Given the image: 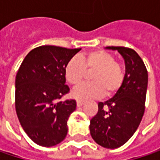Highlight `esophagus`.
Wrapping results in <instances>:
<instances>
[{
  "mask_svg": "<svg viewBox=\"0 0 160 160\" xmlns=\"http://www.w3.org/2000/svg\"><path fill=\"white\" fill-rule=\"evenodd\" d=\"M83 103H84L83 100H81V99H77V106H78V107H81V106L83 105Z\"/></svg>",
  "mask_w": 160,
  "mask_h": 160,
  "instance_id": "obj_1",
  "label": "esophagus"
}]
</instances>
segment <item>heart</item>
I'll return each instance as SVG.
<instances>
[{
    "instance_id": "1",
    "label": "heart",
    "mask_w": 160,
    "mask_h": 160,
    "mask_svg": "<svg viewBox=\"0 0 160 160\" xmlns=\"http://www.w3.org/2000/svg\"><path fill=\"white\" fill-rule=\"evenodd\" d=\"M87 71H93L92 82L78 86L73 91L76 98L100 97L116 94L123 86L125 72L115 56L104 50H96L82 54L80 58L72 57L65 67V78L71 85H78L85 79Z\"/></svg>"
}]
</instances>
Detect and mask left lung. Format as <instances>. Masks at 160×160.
Instances as JSON below:
<instances>
[{
	"instance_id": "1",
	"label": "left lung",
	"mask_w": 160,
	"mask_h": 160,
	"mask_svg": "<svg viewBox=\"0 0 160 160\" xmlns=\"http://www.w3.org/2000/svg\"><path fill=\"white\" fill-rule=\"evenodd\" d=\"M117 50L125 61V81L121 89L105 103H98V112L91 119L92 139L106 148H118L127 143L142 120L148 74L144 61L132 49L121 46Z\"/></svg>"
}]
</instances>
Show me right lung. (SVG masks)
Listing matches in <instances>:
<instances>
[{
	"mask_svg": "<svg viewBox=\"0 0 160 160\" xmlns=\"http://www.w3.org/2000/svg\"><path fill=\"white\" fill-rule=\"evenodd\" d=\"M80 49L43 45L31 50L16 77V110L28 136L42 146L61 143L68 119L76 109L73 99L59 101L69 92L65 67Z\"/></svg>",
	"mask_w": 160,
	"mask_h": 160,
	"instance_id": "right-lung-1",
	"label": "right lung"
}]
</instances>
